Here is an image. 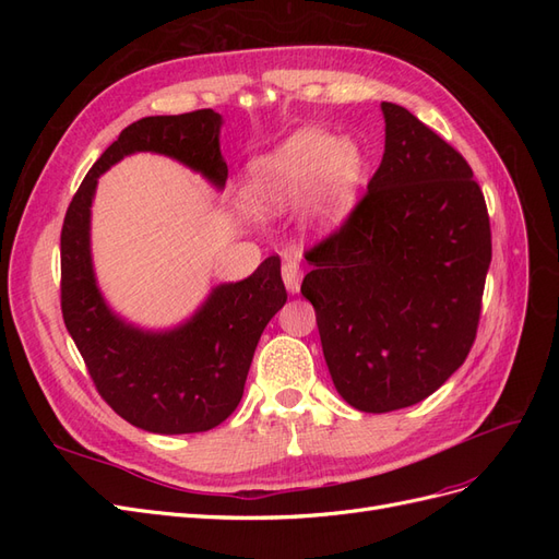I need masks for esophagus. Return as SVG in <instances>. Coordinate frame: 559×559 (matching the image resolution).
<instances>
[{
  "mask_svg": "<svg viewBox=\"0 0 559 559\" xmlns=\"http://www.w3.org/2000/svg\"><path fill=\"white\" fill-rule=\"evenodd\" d=\"M282 280H284L286 292L298 294L302 273H300V265H298L296 259H284V263H282Z\"/></svg>",
  "mask_w": 559,
  "mask_h": 559,
  "instance_id": "34e87169",
  "label": "esophagus"
}]
</instances>
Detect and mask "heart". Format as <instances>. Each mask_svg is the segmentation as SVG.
<instances>
[{
	"label": "heart",
	"mask_w": 559,
	"mask_h": 559,
	"mask_svg": "<svg viewBox=\"0 0 559 559\" xmlns=\"http://www.w3.org/2000/svg\"><path fill=\"white\" fill-rule=\"evenodd\" d=\"M366 181V158L357 142L302 128L247 170V202L259 214L308 205L317 228H333L357 205Z\"/></svg>",
	"instance_id": "b5f03b06"
}]
</instances>
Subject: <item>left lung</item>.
<instances>
[{
  "label": "left lung",
  "mask_w": 559,
  "mask_h": 559,
  "mask_svg": "<svg viewBox=\"0 0 559 559\" xmlns=\"http://www.w3.org/2000/svg\"><path fill=\"white\" fill-rule=\"evenodd\" d=\"M382 116L378 173L345 226L308 251L300 286L337 394L361 413L425 401L464 364L492 261L464 156L408 109L382 103Z\"/></svg>",
  "instance_id": "1"
}]
</instances>
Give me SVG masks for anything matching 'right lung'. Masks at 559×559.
Listing matches in <instances>:
<instances>
[{"mask_svg": "<svg viewBox=\"0 0 559 559\" xmlns=\"http://www.w3.org/2000/svg\"><path fill=\"white\" fill-rule=\"evenodd\" d=\"M214 109L148 116L128 126L81 181L60 235L62 319L88 373L111 408L151 433L210 431L238 408L253 349L286 289L280 259L267 257L242 282L218 284L173 329H142L116 314L97 286L91 251V207L97 179L126 156L158 154L205 177L222 191L228 165Z\"/></svg>", "mask_w": 559, "mask_h": 559, "instance_id": "obj_1", "label": "right lung"}]
</instances>
